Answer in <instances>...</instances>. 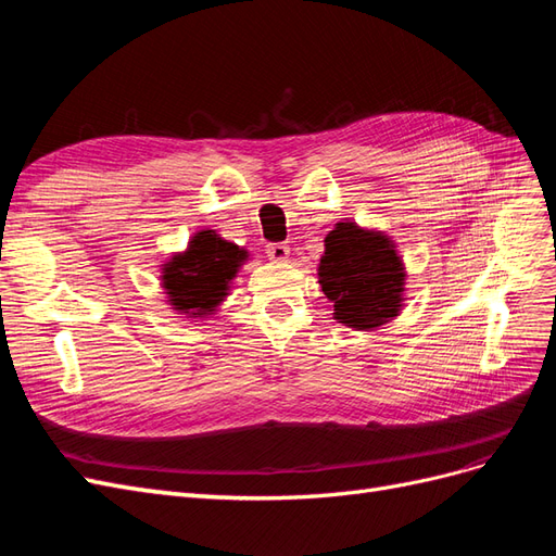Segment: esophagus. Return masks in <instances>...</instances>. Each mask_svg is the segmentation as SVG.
I'll use <instances>...</instances> for the list:
<instances>
[{
  "mask_svg": "<svg viewBox=\"0 0 556 556\" xmlns=\"http://www.w3.org/2000/svg\"><path fill=\"white\" fill-rule=\"evenodd\" d=\"M266 255H268V260H274V262H288L290 260V248L285 243H271V245H266Z\"/></svg>",
  "mask_w": 556,
  "mask_h": 556,
  "instance_id": "1",
  "label": "esophagus"
}]
</instances>
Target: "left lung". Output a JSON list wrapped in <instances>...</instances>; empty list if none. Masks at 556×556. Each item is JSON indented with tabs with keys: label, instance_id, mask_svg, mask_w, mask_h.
I'll use <instances>...</instances> for the list:
<instances>
[{
	"label": "left lung",
	"instance_id": "8db88e82",
	"mask_svg": "<svg viewBox=\"0 0 556 556\" xmlns=\"http://www.w3.org/2000/svg\"><path fill=\"white\" fill-rule=\"evenodd\" d=\"M406 264L390 233L355 220L336 223L325 237L317 282L333 304V319L376 331L406 306Z\"/></svg>",
	"mask_w": 556,
	"mask_h": 556
}]
</instances>
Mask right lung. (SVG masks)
I'll use <instances>...</instances> for the list:
<instances>
[{
	"instance_id": "obj_1",
	"label": "right lung",
	"mask_w": 556,
	"mask_h": 556,
	"mask_svg": "<svg viewBox=\"0 0 556 556\" xmlns=\"http://www.w3.org/2000/svg\"><path fill=\"white\" fill-rule=\"evenodd\" d=\"M248 260L245 248L223 239L215 229L194 231L188 245L160 264L166 304L194 323L217 315Z\"/></svg>"
}]
</instances>
